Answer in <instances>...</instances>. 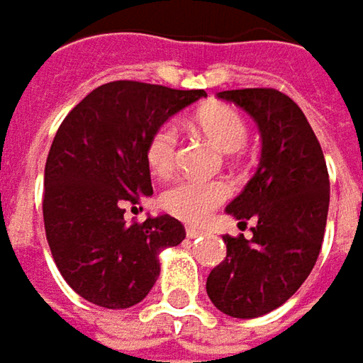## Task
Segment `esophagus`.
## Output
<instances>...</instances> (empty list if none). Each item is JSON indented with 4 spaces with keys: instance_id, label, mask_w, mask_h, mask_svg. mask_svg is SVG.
Instances as JSON below:
<instances>
[{
    "instance_id": "esophagus-1",
    "label": "esophagus",
    "mask_w": 363,
    "mask_h": 363,
    "mask_svg": "<svg viewBox=\"0 0 363 363\" xmlns=\"http://www.w3.org/2000/svg\"><path fill=\"white\" fill-rule=\"evenodd\" d=\"M186 236H188L190 240H194V238L203 236V230H199V228H194V225H188V228H186Z\"/></svg>"
}]
</instances>
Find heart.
Returning <instances> with one entry per match:
<instances>
[{
	"instance_id": "obj_1",
	"label": "heart",
	"mask_w": 363,
	"mask_h": 363,
	"mask_svg": "<svg viewBox=\"0 0 363 363\" xmlns=\"http://www.w3.org/2000/svg\"><path fill=\"white\" fill-rule=\"evenodd\" d=\"M194 125L223 152L240 150L249 140L247 123L240 114L223 104H211L196 114ZM177 131L173 125L159 127L146 146V160L152 173L167 175L175 162ZM232 194V186L225 179H192L184 177L173 182L160 194V206L188 223H201L219 204Z\"/></svg>"
}]
</instances>
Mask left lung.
Wrapping results in <instances>:
<instances>
[{"mask_svg":"<svg viewBox=\"0 0 363 363\" xmlns=\"http://www.w3.org/2000/svg\"><path fill=\"white\" fill-rule=\"evenodd\" d=\"M261 131V159L245 190L225 206L252 238L223 236L225 259L208 274L206 295L225 315L250 320L278 309L311 274L322 249L330 182L322 146L303 111L278 89H230Z\"/></svg>","mask_w":363,"mask_h":363,"instance_id":"left-lung-1","label":"left lung"}]
</instances>
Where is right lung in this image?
I'll return each mask as SVG.
<instances>
[{
    "mask_svg": "<svg viewBox=\"0 0 363 363\" xmlns=\"http://www.w3.org/2000/svg\"><path fill=\"white\" fill-rule=\"evenodd\" d=\"M201 98L204 89L113 81L62 121L45 162L43 221L62 278L85 301L133 307L159 278L160 250L186 238L171 215L131 225L123 215L125 204L152 196L148 140Z\"/></svg>",
    "mask_w": 363,
    "mask_h": 363,
    "instance_id": "add662e5",
    "label": "right lung"
}]
</instances>
